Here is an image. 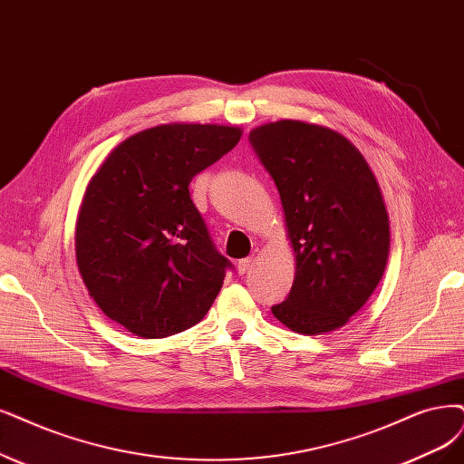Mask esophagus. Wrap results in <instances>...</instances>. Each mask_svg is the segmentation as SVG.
<instances>
[{"instance_id": "1", "label": "esophagus", "mask_w": 464, "mask_h": 464, "mask_svg": "<svg viewBox=\"0 0 464 464\" xmlns=\"http://www.w3.org/2000/svg\"><path fill=\"white\" fill-rule=\"evenodd\" d=\"M252 264H254V260H252V258H243V260H238V264H237L238 276H245V273H248V271L252 269Z\"/></svg>"}]
</instances>
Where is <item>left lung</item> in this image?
I'll list each match as a JSON object with an SVG mask.
<instances>
[{
	"label": "left lung",
	"mask_w": 464,
	"mask_h": 464,
	"mask_svg": "<svg viewBox=\"0 0 464 464\" xmlns=\"http://www.w3.org/2000/svg\"><path fill=\"white\" fill-rule=\"evenodd\" d=\"M248 141L276 181L296 277L271 312L290 331L323 334L346 324L382 279L390 250L386 206L363 154L329 128L279 120Z\"/></svg>",
	"instance_id": "obj_1"
}]
</instances>
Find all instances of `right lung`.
Wrapping results in <instances>:
<instances>
[{"mask_svg":"<svg viewBox=\"0 0 464 464\" xmlns=\"http://www.w3.org/2000/svg\"><path fill=\"white\" fill-rule=\"evenodd\" d=\"M243 131L166 124L131 135L102 162L76 223V260L90 296L135 336L191 329L233 264L221 256L188 193Z\"/></svg>","mask_w":464,"mask_h":464,"instance_id":"1","label":"right lung"}]
</instances>
